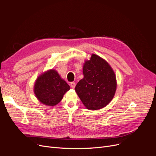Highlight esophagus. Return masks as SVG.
Wrapping results in <instances>:
<instances>
[{
  "mask_svg": "<svg viewBox=\"0 0 156 156\" xmlns=\"http://www.w3.org/2000/svg\"><path fill=\"white\" fill-rule=\"evenodd\" d=\"M70 86H71V87L72 88H75V86H76V83H75V82H71V83H70Z\"/></svg>",
  "mask_w": 156,
  "mask_h": 156,
  "instance_id": "1",
  "label": "esophagus"
}]
</instances>
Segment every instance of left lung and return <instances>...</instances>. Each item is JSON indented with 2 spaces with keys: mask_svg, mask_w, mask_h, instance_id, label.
<instances>
[{
  "mask_svg": "<svg viewBox=\"0 0 156 156\" xmlns=\"http://www.w3.org/2000/svg\"><path fill=\"white\" fill-rule=\"evenodd\" d=\"M83 78L77 83L75 91L85 107L89 110L105 107L115 95L116 75L109 63L92 54L83 66Z\"/></svg>",
  "mask_w": 156,
  "mask_h": 156,
  "instance_id": "obj_1",
  "label": "left lung"
}]
</instances>
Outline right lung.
Returning <instances> with one entry per match:
<instances>
[{"label":"right lung","mask_w":156,"mask_h":156,"mask_svg":"<svg viewBox=\"0 0 156 156\" xmlns=\"http://www.w3.org/2000/svg\"><path fill=\"white\" fill-rule=\"evenodd\" d=\"M69 90V85L53 69L38 76L34 88L37 99L47 106H54L59 103Z\"/></svg>","instance_id":"obj_1"}]
</instances>
